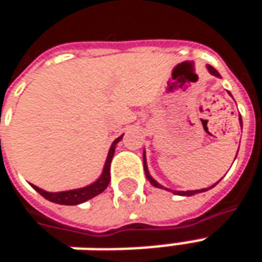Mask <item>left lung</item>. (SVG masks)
<instances>
[{
	"mask_svg": "<svg viewBox=\"0 0 262 262\" xmlns=\"http://www.w3.org/2000/svg\"><path fill=\"white\" fill-rule=\"evenodd\" d=\"M206 67H208L209 73H210V74L214 75V77H220V74L217 73V70H214L212 66L208 64ZM240 125H243L242 116H240ZM143 165H144V174H146V177H147V180L150 181V184H151V185L156 188H163V189H167V188H164L163 185H160L159 182L156 181L153 177L150 176V172H148V168H147V163H146V153L143 154ZM217 182H216V184H217ZM216 184H214V185H216ZM214 185H212L210 188H213ZM210 188H208V189H210ZM208 189H198V191H177V192H174V193H177V195H182V196H191V195H195V193H198V192H205V191H208ZM167 191H170V189H167Z\"/></svg>",
	"mask_w": 262,
	"mask_h": 262,
	"instance_id": "obj_1",
	"label": "left lung"
}]
</instances>
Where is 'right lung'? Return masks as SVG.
<instances>
[{"mask_svg": "<svg viewBox=\"0 0 262 262\" xmlns=\"http://www.w3.org/2000/svg\"><path fill=\"white\" fill-rule=\"evenodd\" d=\"M122 137H123V135L118 137L112 143V146L109 148L106 161H105V165H103L102 174H101V177L98 178L97 181L92 182L91 185L84 188H78V189H71V191H63V192H48V191H43L40 188H37L36 185H32V187L35 188L43 198H46L48 201L59 203V205H78V203L85 202L88 199L97 196L101 192H103L109 185V181H111V161H112V157H114L116 144L120 142Z\"/></svg>", "mask_w": 262, "mask_h": 262, "instance_id": "add662e5", "label": "right lung"}]
</instances>
